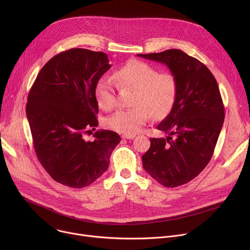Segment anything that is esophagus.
<instances>
[{"label": "esophagus", "instance_id": "obj_1", "mask_svg": "<svg viewBox=\"0 0 250 250\" xmlns=\"http://www.w3.org/2000/svg\"><path fill=\"white\" fill-rule=\"evenodd\" d=\"M134 137H135L134 134H123L122 135V138H124V139H132Z\"/></svg>", "mask_w": 250, "mask_h": 250}]
</instances>
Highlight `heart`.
I'll return each mask as SVG.
<instances>
[{"instance_id":"obj_1","label":"heart","mask_w":250,"mask_h":250,"mask_svg":"<svg viewBox=\"0 0 250 250\" xmlns=\"http://www.w3.org/2000/svg\"><path fill=\"white\" fill-rule=\"evenodd\" d=\"M119 88L132 89V108L118 110L105 118L104 125L115 131L131 134L137 132L148 120L166 117L176 103L178 81L170 72L159 73L150 64L130 60L115 72ZM95 98L102 110L111 111L117 105L116 85L112 78L102 77L95 88Z\"/></svg>"}]
</instances>
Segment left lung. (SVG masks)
<instances>
[{
  "instance_id": "left-lung-1",
  "label": "left lung",
  "mask_w": 250,
  "mask_h": 250,
  "mask_svg": "<svg viewBox=\"0 0 250 250\" xmlns=\"http://www.w3.org/2000/svg\"><path fill=\"white\" fill-rule=\"evenodd\" d=\"M137 55L166 64L179 86L173 109L157 125L168 136L150 138L142 166L165 187L184 185L209 162L224 125L217 80L205 64L180 49Z\"/></svg>"
}]
</instances>
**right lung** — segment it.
Returning <instances> with one entry per match:
<instances>
[{"label": "right lung", "instance_id": "add662e5", "mask_svg": "<svg viewBox=\"0 0 250 250\" xmlns=\"http://www.w3.org/2000/svg\"><path fill=\"white\" fill-rule=\"evenodd\" d=\"M111 68L105 53L71 48L42 68L27 97L26 117L35 153L56 182L70 188L91 185L106 170L120 135L97 130L95 88Z\"/></svg>", "mask_w": 250, "mask_h": 250}]
</instances>
